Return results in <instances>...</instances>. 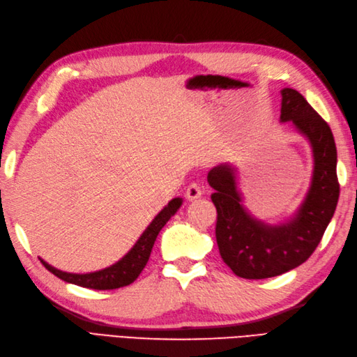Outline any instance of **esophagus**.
<instances>
[{"mask_svg":"<svg viewBox=\"0 0 357 357\" xmlns=\"http://www.w3.org/2000/svg\"><path fill=\"white\" fill-rule=\"evenodd\" d=\"M185 197L188 200H195V199H199V197H202V188L199 183L191 182L185 191Z\"/></svg>","mask_w":357,"mask_h":357,"instance_id":"obj_1","label":"esophagus"}]
</instances>
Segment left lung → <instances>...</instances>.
Segmentation results:
<instances>
[{"mask_svg":"<svg viewBox=\"0 0 357 357\" xmlns=\"http://www.w3.org/2000/svg\"><path fill=\"white\" fill-rule=\"evenodd\" d=\"M281 121L293 125L312 144L314 170L312 185L294 219L280 227L265 225L241 206L231 166L208 172L218 210L216 241L222 260L245 280H265L282 275L305 263L321 243L340 197L337 149L331 128L298 91H281Z\"/></svg>","mask_w":357,"mask_h":357,"instance_id":"obj_1","label":"left lung"}]
</instances>
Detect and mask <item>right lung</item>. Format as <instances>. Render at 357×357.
<instances>
[{
    "label": "right lung",
    "mask_w": 357,
    "mask_h": 357,
    "mask_svg": "<svg viewBox=\"0 0 357 357\" xmlns=\"http://www.w3.org/2000/svg\"><path fill=\"white\" fill-rule=\"evenodd\" d=\"M181 199H174L169 202V204L162 210V212L153 219L149 228L142 232L137 244L130 248V252H128L126 256H123L110 268L84 275L68 273L50 266L43 259L39 260H41L45 269H48L51 273H54L57 278L79 287H85L91 289H116L121 287H126L138 278L145 265H147L151 255V248L154 245L158 232H160V229L166 225V222L176 213V210L181 207Z\"/></svg>",
    "instance_id": "right-lung-1"
}]
</instances>
